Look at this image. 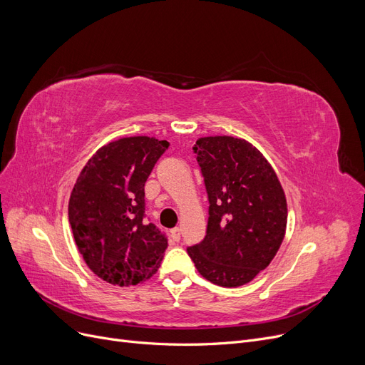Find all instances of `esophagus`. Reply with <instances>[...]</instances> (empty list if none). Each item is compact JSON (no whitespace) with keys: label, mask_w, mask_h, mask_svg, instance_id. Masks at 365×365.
<instances>
[{"label":"esophagus","mask_w":365,"mask_h":365,"mask_svg":"<svg viewBox=\"0 0 365 365\" xmlns=\"http://www.w3.org/2000/svg\"><path fill=\"white\" fill-rule=\"evenodd\" d=\"M170 235H172L173 240H180V239H181V229H180V227L172 229V230H170Z\"/></svg>","instance_id":"esophagus-1"}]
</instances>
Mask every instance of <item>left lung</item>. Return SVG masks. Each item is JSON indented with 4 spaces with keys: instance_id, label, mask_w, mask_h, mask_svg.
<instances>
[{
    "instance_id": "1",
    "label": "left lung",
    "mask_w": 365,
    "mask_h": 365,
    "mask_svg": "<svg viewBox=\"0 0 365 365\" xmlns=\"http://www.w3.org/2000/svg\"><path fill=\"white\" fill-rule=\"evenodd\" d=\"M210 197L206 236L187 250L210 282L236 288L251 282L281 248L287 199L274 169L251 143L203 136L193 147Z\"/></svg>"
}]
</instances>
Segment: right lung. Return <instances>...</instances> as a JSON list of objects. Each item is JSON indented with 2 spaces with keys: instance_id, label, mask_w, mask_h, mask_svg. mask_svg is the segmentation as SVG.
Instances as JSON below:
<instances>
[{
  "instance_id": "right-lung-1",
  "label": "right lung",
  "mask_w": 365,
  "mask_h": 365,
  "mask_svg": "<svg viewBox=\"0 0 365 365\" xmlns=\"http://www.w3.org/2000/svg\"><path fill=\"white\" fill-rule=\"evenodd\" d=\"M168 141L126 136L101 147L74 184L68 220L89 269L113 285L129 287L158 272L165 235L144 221V185Z\"/></svg>"
}]
</instances>
